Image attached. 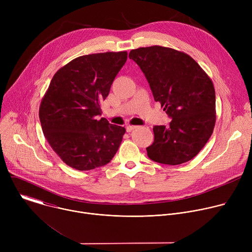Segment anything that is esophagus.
I'll use <instances>...</instances> for the list:
<instances>
[{"label": "esophagus", "instance_id": "obj_1", "mask_svg": "<svg viewBox=\"0 0 252 252\" xmlns=\"http://www.w3.org/2000/svg\"><path fill=\"white\" fill-rule=\"evenodd\" d=\"M135 128H137L136 126H126V129L127 132H130V131H132V130L135 129Z\"/></svg>", "mask_w": 252, "mask_h": 252}]
</instances>
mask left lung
Wrapping results in <instances>:
<instances>
[{
	"mask_svg": "<svg viewBox=\"0 0 252 252\" xmlns=\"http://www.w3.org/2000/svg\"><path fill=\"white\" fill-rule=\"evenodd\" d=\"M128 58L139 65L155 100L171 119L168 126H154L148 157L169 165L192 159L209 139L217 120L210 78L190 56L170 48H138Z\"/></svg>",
	"mask_w": 252,
	"mask_h": 252,
	"instance_id": "left-lung-1",
	"label": "left lung"
}]
</instances>
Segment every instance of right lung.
I'll use <instances>...</instances> for the list:
<instances>
[{
  "label": "right lung",
  "mask_w": 252,
  "mask_h": 252,
  "mask_svg": "<svg viewBox=\"0 0 252 252\" xmlns=\"http://www.w3.org/2000/svg\"><path fill=\"white\" fill-rule=\"evenodd\" d=\"M126 59V52L86 55L53 77L39 117L51 148L68 166L94 169L109 163L117 154L126 128L97 116Z\"/></svg>",
  "instance_id": "right-lung-1"
}]
</instances>
